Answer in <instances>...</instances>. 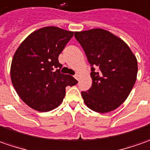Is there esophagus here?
Instances as JSON below:
<instances>
[{
    "mask_svg": "<svg viewBox=\"0 0 150 150\" xmlns=\"http://www.w3.org/2000/svg\"><path fill=\"white\" fill-rule=\"evenodd\" d=\"M75 78L76 79V80H80V74H76V75H75Z\"/></svg>",
    "mask_w": 150,
    "mask_h": 150,
    "instance_id": "obj_1",
    "label": "esophagus"
}]
</instances>
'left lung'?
<instances>
[{
	"label": "left lung",
	"instance_id": "8db88e82",
	"mask_svg": "<svg viewBox=\"0 0 150 150\" xmlns=\"http://www.w3.org/2000/svg\"><path fill=\"white\" fill-rule=\"evenodd\" d=\"M91 66L92 85L81 96L88 108L107 113L123 104L136 81L138 62L129 45L101 28L75 31Z\"/></svg>",
	"mask_w": 150,
	"mask_h": 150
}]
</instances>
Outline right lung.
Wrapping results in <instances>:
<instances>
[{
    "label": "right lung",
    "mask_w": 150,
    "mask_h": 150,
    "mask_svg": "<svg viewBox=\"0 0 150 150\" xmlns=\"http://www.w3.org/2000/svg\"><path fill=\"white\" fill-rule=\"evenodd\" d=\"M74 31L45 26L30 34L14 54L11 79L20 98L33 110L47 112L61 104L65 87L78 81L61 74L58 57Z\"/></svg>",
    "instance_id": "1"
}]
</instances>
